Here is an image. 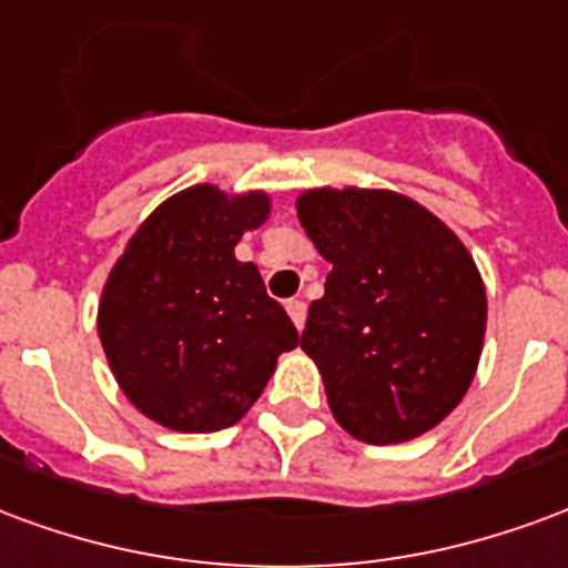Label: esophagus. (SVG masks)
Listing matches in <instances>:
<instances>
[{
  "label": "esophagus",
  "mask_w": 568,
  "mask_h": 568,
  "mask_svg": "<svg viewBox=\"0 0 568 568\" xmlns=\"http://www.w3.org/2000/svg\"><path fill=\"white\" fill-rule=\"evenodd\" d=\"M287 314H290V321L296 324V329H302V326H305V302L287 300Z\"/></svg>",
  "instance_id": "1"
}]
</instances>
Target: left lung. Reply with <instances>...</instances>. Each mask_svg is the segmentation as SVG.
I'll return each mask as SVG.
<instances>
[{
  "mask_svg": "<svg viewBox=\"0 0 568 568\" xmlns=\"http://www.w3.org/2000/svg\"><path fill=\"white\" fill-rule=\"evenodd\" d=\"M296 214L333 272L300 347L338 426L366 445L424 436L481 359L487 293L457 233L396 190L314 187Z\"/></svg>",
  "mask_w": 568,
  "mask_h": 568,
  "instance_id": "1",
  "label": "left lung"
}]
</instances>
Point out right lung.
<instances>
[{"label": "right lung", "instance_id": "1", "mask_svg": "<svg viewBox=\"0 0 568 568\" xmlns=\"http://www.w3.org/2000/svg\"><path fill=\"white\" fill-rule=\"evenodd\" d=\"M272 214L263 190L196 184L142 221L111 266L97 326L111 375L153 424L214 433L239 424L300 333L254 263L244 233Z\"/></svg>", "mask_w": 568, "mask_h": 568}]
</instances>
